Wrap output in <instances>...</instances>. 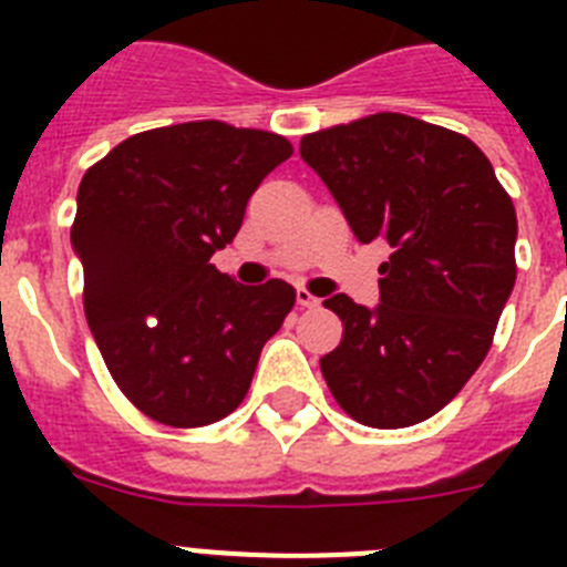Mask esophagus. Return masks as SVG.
<instances>
[{
  "mask_svg": "<svg viewBox=\"0 0 567 567\" xmlns=\"http://www.w3.org/2000/svg\"><path fill=\"white\" fill-rule=\"evenodd\" d=\"M295 300H298V307H303V309H312V307H318V303H320V300L303 287H298V292H295Z\"/></svg>",
  "mask_w": 567,
  "mask_h": 567,
  "instance_id": "1",
  "label": "esophagus"
}]
</instances>
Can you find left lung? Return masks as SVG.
<instances>
[{
    "label": "left lung",
    "instance_id": "1",
    "mask_svg": "<svg viewBox=\"0 0 567 567\" xmlns=\"http://www.w3.org/2000/svg\"><path fill=\"white\" fill-rule=\"evenodd\" d=\"M360 244L383 238L380 303L332 295L343 320L320 358L329 392L372 429L423 423L480 369L517 280V213L477 144L403 113L300 138Z\"/></svg>",
    "mask_w": 567,
    "mask_h": 567
}]
</instances>
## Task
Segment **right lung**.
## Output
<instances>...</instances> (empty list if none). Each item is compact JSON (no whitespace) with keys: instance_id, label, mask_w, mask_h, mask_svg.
I'll return each mask as SVG.
<instances>
[{"instance_id":"add662e5","label":"right lung","mask_w":567,"mask_h":567,"mask_svg":"<svg viewBox=\"0 0 567 567\" xmlns=\"http://www.w3.org/2000/svg\"><path fill=\"white\" fill-rule=\"evenodd\" d=\"M289 155L278 133L187 122L130 135L84 173L70 229L84 315L113 380L147 417L198 429L247 398L295 289L278 278L244 287L209 258Z\"/></svg>"}]
</instances>
